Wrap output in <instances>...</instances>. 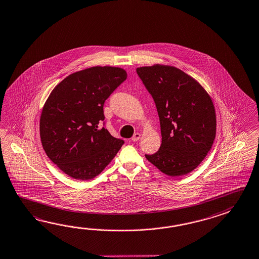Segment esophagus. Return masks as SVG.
<instances>
[{
    "label": "esophagus",
    "mask_w": 259,
    "mask_h": 259,
    "mask_svg": "<svg viewBox=\"0 0 259 259\" xmlns=\"http://www.w3.org/2000/svg\"><path fill=\"white\" fill-rule=\"evenodd\" d=\"M140 137H141V135H140L139 133H136V134H135V135L133 136L132 141H134V142L138 141V140H139V138H140Z\"/></svg>",
    "instance_id": "34e87169"
}]
</instances>
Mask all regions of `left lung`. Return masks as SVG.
I'll return each instance as SVG.
<instances>
[{
	"label": "left lung",
	"mask_w": 259,
	"mask_h": 259,
	"mask_svg": "<svg viewBox=\"0 0 259 259\" xmlns=\"http://www.w3.org/2000/svg\"><path fill=\"white\" fill-rule=\"evenodd\" d=\"M154 99L161 124L160 150L147 160L170 177L193 171L211 150L217 130L212 98L190 75L155 64L137 69Z\"/></svg>",
	"instance_id": "8db88e82"
}]
</instances>
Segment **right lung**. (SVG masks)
<instances>
[{
  "mask_svg": "<svg viewBox=\"0 0 259 259\" xmlns=\"http://www.w3.org/2000/svg\"><path fill=\"white\" fill-rule=\"evenodd\" d=\"M126 78L121 68H88L66 77L47 98L40 114L41 145L70 178H96L124 143L98 124L105 119L106 99Z\"/></svg>",
  "mask_w": 259,
  "mask_h": 259,
  "instance_id": "right-lung-1",
  "label": "right lung"
}]
</instances>
